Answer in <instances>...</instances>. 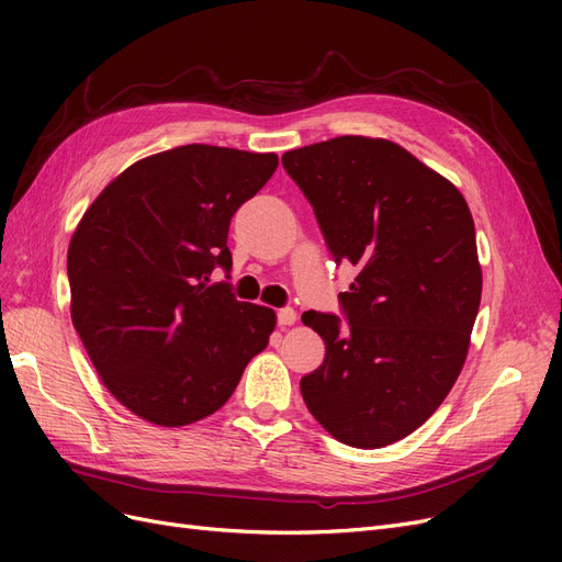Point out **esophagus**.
Here are the masks:
<instances>
[{"label":"esophagus","mask_w":562,"mask_h":562,"mask_svg":"<svg viewBox=\"0 0 562 562\" xmlns=\"http://www.w3.org/2000/svg\"><path fill=\"white\" fill-rule=\"evenodd\" d=\"M277 318H279V326L281 328H288V326H293V323L297 321V312L291 310V307H283V310L277 312Z\"/></svg>","instance_id":"esophagus-1"}]
</instances>
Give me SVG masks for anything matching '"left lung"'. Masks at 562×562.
Masks as SVG:
<instances>
[{
	"label": "left lung",
	"mask_w": 562,
	"mask_h": 562,
	"mask_svg": "<svg viewBox=\"0 0 562 562\" xmlns=\"http://www.w3.org/2000/svg\"><path fill=\"white\" fill-rule=\"evenodd\" d=\"M335 262L356 267L339 293L347 321L304 312L326 359L300 380L310 413L339 443L384 448L446 401L467 361L483 274L462 192L384 138L285 151Z\"/></svg>",
	"instance_id": "left-lung-1"
}]
</instances>
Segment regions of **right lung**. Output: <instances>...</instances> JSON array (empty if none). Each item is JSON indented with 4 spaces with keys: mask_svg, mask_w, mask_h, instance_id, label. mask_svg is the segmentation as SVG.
<instances>
[{
    "mask_svg": "<svg viewBox=\"0 0 562 562\" xmlns=\"http://www.w3.org/2000/svg\"><path fill=\"white\" fill-rule=\"evenodd\" d=\"M274 151L182 145L135 161L83 213L67 248L72 323L110 394L159 427L223 407L277 314L239 302L232 215L277 171Z\"/></svg>",
    "mask_w": 562,
    "mask_h": 562,
    "instance_id": "right-lung-1",
    "label": "right lung"
}]
</instances>
